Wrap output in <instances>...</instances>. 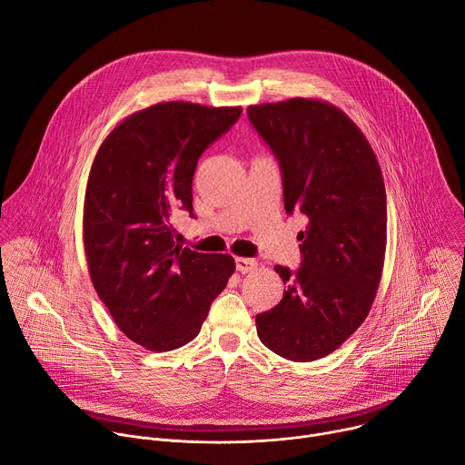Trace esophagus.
<instances>
[{
  "label": "esophagus",
  "mask_w": 465,
  "mask_h": 465,
  "mask_svg": "<svg viewBox=\"0 0 465 465\" xmlns=\"http://www.w3.org/2000/svg\"><path fill=\"white\" fill-rule=\"evenodd\" d=\"M235 269H237L241 274L253 272V271L257 269V261H255V259H248V257H237V259H235Z\"/></svg>",
  "instance_id": "34e87169"
}]
</instances>
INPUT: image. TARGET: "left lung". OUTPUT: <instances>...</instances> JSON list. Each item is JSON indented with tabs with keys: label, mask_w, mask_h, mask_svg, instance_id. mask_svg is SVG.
Returning a JSON list of instances; mask_svg holds the SVG:
<instances>
[{
	"label": "left lung",
	"mask_w": 465,
	"mask_h": 465,
	"mask_svg": "<svg viewBox=\"0 0 465 465\" xmlns=\"http://www.w3.org/2000/svg\"><path fill=\"white\" fill-rule=\"evenodd\" d=\"M248 119L278 158L289 215L309 219L298 233L302 267H274L287 289L255 316L257 337L276 355L309 362L344 344L368 316L386 250V191L361 128L320 99L248 106Z\"/></svg>",
	"instance_id": "left-lung-1"
}]
</instances>
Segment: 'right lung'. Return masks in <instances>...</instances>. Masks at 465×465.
Masks as SVG:
<instances>
[{"mask_svg": "<svg viewBox=\"0 0 465 465\" xmlns=\"http://www.w3.org/2000/svg\"><path fill=\"white\" fill-rule=\"evenodd\" d=\"M241 112L158 103L123 119L92 163L84 198L92 283L123 333L151 351L191 342L235 271L228 253L176 244L171 217H193L198 158Z\"/></svg>", "mask_w": 465, "mask_h": 465, "instance_id": "add662e5", "label": "right lung"}]
</instances>
